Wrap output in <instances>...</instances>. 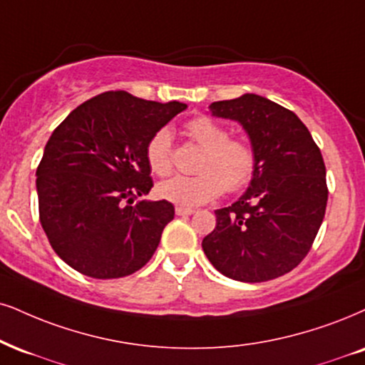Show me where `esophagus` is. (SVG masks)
I'll list each match as a JSON object with an SVG mask.
<instances>
[{
  "instance_id": "esophagus-1",
  "label": "esophagus",
  "mask_w": 365,
  "mask_h": 365,
  "mask_svg": "<svg viewBox=\"0 0 365 365\" xmlns=\"http://www.w3.org/2000/svg\"><path fill=\"white\" fill-rule=\"evenodd\" d=\"M195 213V208H186V206H175V215L178 217H190Z\"/></svg>"
}]
</instances>
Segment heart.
I'll list each match as a JSON object with an SVG mask.
<instances>
[{
  "label": "heart",
  "mask_w": 365,
  "mask_h": 365,
  "mask_svg": "<svg viewBox=\"0 0 365 365\" xmlns=\"http://www.w3.org/2000/svg\"><path fill=\"white\" fill-rule=\"evenodd\" d=\"M186 132L201 148L196 175H174L157 186L162 200L178 206H200L217 200L223 190L235 192L244 190L257 169L255 152L244 140L230 138L217 121L200 116L186 125ZM169 130L160 128L147 143L148 168L157 175H168L173 169Z\"/></svg>",
  "instance_id": "1"
}]
</instances>
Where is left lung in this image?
I'll return each mask as SVG.
<instances>
[{
  "label": "left lung",
  "mask_w": 365,
  "mask_h": 365,
  "mask_svg": "<svg viewBox=\"0 0 365 365\" xmlns=\"http://www.w3.org/2000/svg\"><path fill=\"white\" fill-rule=\"evenodd\" d=\"M211 115L249 135L257 169L232 206L215 210L217 227L203 250L223 276L264 282L307 257L325 217L328 190L320 148L292 111L259 94L215 101Z\"/></svg>",
  "instance_id": "left-lung-1"
}]
</instances>
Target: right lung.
Instances as JSON below:
<instances>
[{
  "mask_svg": "<svg viewBox=\"0 0 365 365\" xmlns=\"http://www.w3.org/2000/svg\"><path fill=\"white\" fill-rule=\"evenodd\" d=\"M187 105L106 91L79 105L48 138L37 169L40 223L67 265L94 279L142 269L174 218L154 186L145 148Z\"/></svg>",
  "mask_w": 365,
  "mask_h": 365,
  "instance_id": "obj_1",
  "label": "right lung"
}]
</instances>
